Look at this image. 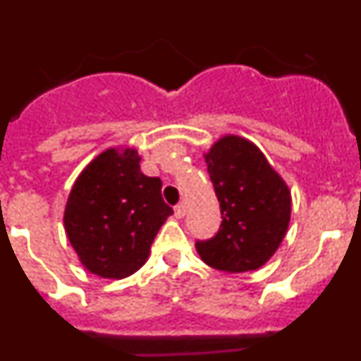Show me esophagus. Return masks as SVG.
Returning a JSON list of instances; mask_svg holds the SVG:
<instances>
[{
  "mask_svg": "<svg viewBox=\"0 0 361 361\" xmlns=\"http://www.w3.org/2000/svg\"><path fill=\"white\" fill-rule=\"evenodd\" d=\"M184 215H186V206H184V204H177V206H175V216H177V219H183Z\"/></svg>",
  "mask_w": 361,
  "mask_h": 361,
  "instance_id": "esophagus-1",
  "label": "esophagus"
}]
</instances>
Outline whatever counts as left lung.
I'll use <instances>...</instances> for the list:
<instances>
[{"label": "left lung", "instance_id": "8db88e82", "mask_svg": "<svg viewBox=\"0 0 361 361\" xmlns=\"http://www.w3.org/2000/svg\"><path fill=\"white\" fill-rule=\"evenodd\" d=\"M222 224L197 242L208 266L228 273L262 267L282 244L291 220V191L257 145L224 135L204 153Z\"/></svg>", "mask_w": 361, "mask_h": 361}]
</instances>
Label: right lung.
Here are the masks:
<instances>
[{"instance_id":"1","label":"right lung","mask_w":361,"mask_h":361,"mask_svg":"<svg viewBox=\"0 0 361 361\" xmlns=\"http://www.w3.org/2000/svg\"><path fill=\"white\" fill-rule=\"evenodd\" d=\"M135 148H108L79 173L65 208L70 244L86 269L101 279H126L141 269L173 209L162 183L141 171Z\"/></svg>"}]
</instances>
